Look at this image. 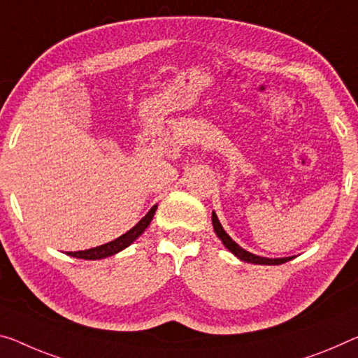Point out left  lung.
Wrapping results in <instances>:
<instances>
[{"label":"left lung","instance_id":"8db88e82","mask_svg":"<svg viewBox=\"0 0 358 358\" xmlns=\"http://www.w3.org/2000/svg\"><path fill=\"white\" fill-rule=\"evenodd\" d=\"M213 227H214V232H216V235L221 238V241L224 243L225 248H227L232 255H235L238 259L245 261V262H251V264H261V266H278V264H285L293 259V257H278V259H268V257H261V256H256L252 255V252L246 251L241 248L240 245H236L235 241L230 238V236L227 235V232L222 229L221 222H219V219L216 216V213H213Z\"/></svg>","mask_w":358,"mask_h":358}]
</instances>
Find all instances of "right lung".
Wrapping results in <instances>:
<instances>
[{
  "label": "right lung",
  "mask_w": 358,
  "mask_h": 358,
  "mask_svg": "<svg viewBox=\"0 0 358 358\" xmlns=\"http://www.w3.org/2000/svg\"><path fill=\"white\" fill-rule=\"evenodd\" d=\"M157 211V205L150 208V211H148L144 217L141 219L139 222H137L133 229L128 230V232L123 234L122 236H118L117 240L113 241H108L106 245H101V246H96V248H91V250H85V251H69L67 255L69 256H73V257H78V259H90V261H96V259H103V257H108V256H113L117 255L124 248H128V246L133 243L136 238H139V236L144 234V230L148 227V224L152 222L153 219V214Z\"/></svg>",
  "instance_id": "right-lung-1"
}]
</instances>
